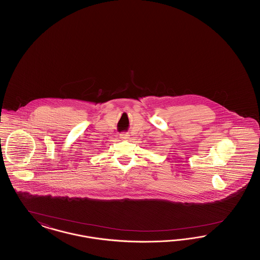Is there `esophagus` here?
Here are the masks:
<instances>
[{
    "label": "esophagus",
    "instance_id": "1",
    "mask_svg": "<svg viewBox=\"0 0 260 260\" xmlns=\"http://www.w3.org/2000/svg\"><path fill=\"white\" fill-rule=\"evenodd\" d=\"M128 136H129V135H128L127 133H121V134H120V137H121L122 139H127Z\"/></svg>",
    "mask_w": 260,
    "mask_h": 260
}]
</instances>
